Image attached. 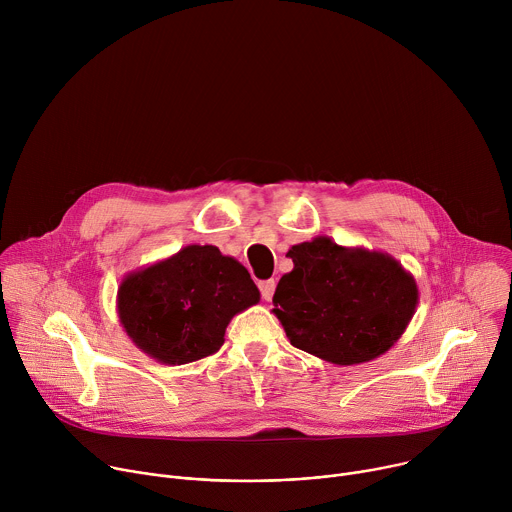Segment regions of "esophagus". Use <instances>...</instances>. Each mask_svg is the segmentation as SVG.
<instances>
[{
	"label": "esophagus",
	"mask_w": 512,
	"mask_h": 512,
	"mask_svg": "<svg viewBox=\"0 0 512 512\" xmlns=\"http://www.w3.org/2000/svg\"><path fill=\"white\" fill-rule=\"evenodd\" d=\"M259 289H261V296L265 302H271L273 294H275V281L273 279H267V281H261L259 283Z\"/></svg>",
	"instance_id": "esophagus-1"
}]
</instances>
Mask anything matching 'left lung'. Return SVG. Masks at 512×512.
<instances>
[{"label": "left lung", "instance_id": "left-lung-1", "mask_svg": "<svg viewBox=\"0 0 512 512\" xmlns=\"http://www.w3.org/2000/svg\"><path fill=\"white\" fill-rule=\"evenodd\" d=\"M287 257L294 269L279 279L271 312L296 348L350 367L379 358L407 330L419 289L389 253L318 235Z\"/></svg>", "mask_w": 512, "mask_h": 512}]
</instances>
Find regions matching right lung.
Wrapping results in <instances>:
<instances>
[{"label":"right lung","mask_w":512,"mask_h":512,"mask_svg":"<svg viewBox=\"0 0 512 512\" xmlns=\"http://www.w3.org/2000/svg\"><path fill=\"white\" fill-rule=\"evenodd\" d=\"M259 298L237 259L214 245H188L127 273L117 289V316L141 352L176 367L221 348L229 322Z\"/></svg>","instance_id":"add662e5"}]
</instances>
